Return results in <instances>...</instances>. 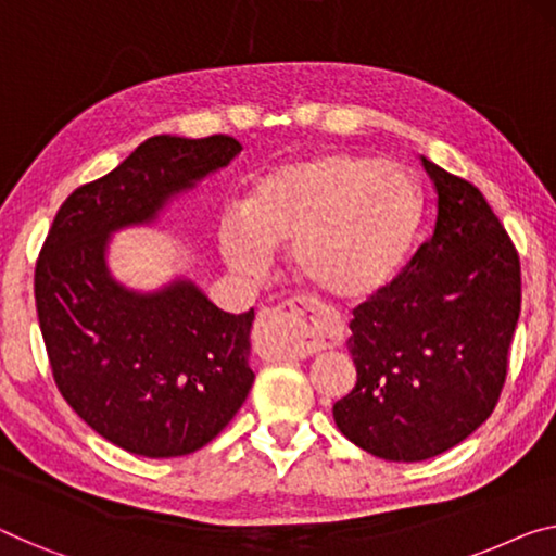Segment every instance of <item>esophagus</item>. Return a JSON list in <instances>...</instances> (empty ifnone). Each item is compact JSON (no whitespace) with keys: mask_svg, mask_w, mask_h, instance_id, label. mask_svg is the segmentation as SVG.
I'll return each instance as SVG.
<instances>
[{"mask_svg":"<svg viewBox=\"0 0 556 556\" xmlns=\"http://www.w3.org/2000/svg\"><path fill=\"white\" fill-rule=\"evenodd\" d=\"M256 346L271 359H306L342 339L344 327L306 300L264 306L256 317Z\"/></svg>","mask_w":556,"mask_h":556,"instance_id":"34e87169","label":"esophagus"}]
</instances>
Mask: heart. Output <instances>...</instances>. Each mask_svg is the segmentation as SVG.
<instances>
[{"instance_id": "b5f03b06", "label": "heart", "mask_w": 556, "mask_h": 556, "mask_svg": "<svg viewBox=\"0 0 556 556\" xmlns=\"http://www.w3.org/2000/svg\"><path fill=\"white\" fill-rule=\"evenodd\" d=\"M421 227V194L392 162L321 152L254 181L242 222L222 227V252L256 277L267 252L292 247L294 271L321 294L359 304L392 285Z\"/></svg>"}]
</instances>
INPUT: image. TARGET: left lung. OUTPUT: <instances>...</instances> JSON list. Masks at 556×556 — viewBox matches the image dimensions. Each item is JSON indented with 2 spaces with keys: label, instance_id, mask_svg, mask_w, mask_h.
Listing matches in <instances>:
<instances>
[{
  "label": "left lung",
  "instance_id": "obj_1",
  "mask_svg": "<svg viewBox=\"0 0 556 556\" xmlns=\"http://www.w3.org/2000/svg\"><path fill=\"white\" fill-rule=\"evenodd\" d=\"M437 192L432 237L354 309L357 384L334 404L350 442L421 462L482 427L507 379L521 309L519 254L484 194L421 156Z\"/></svg>",
  "mask_w": 556,
  "mask_h": 556
}]
</instances>
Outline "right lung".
Segmentation results:
<instances>
[{"label": "right lung", "instance_id": "obj_1", "mask_svg": "<svg viewBox=\"0 0 556 556\" xmlns=\"http://www.w3.org/2000/svg\"><path fill=\"white\" fill-rule=\"evenodd\" d=\"M235 137L147 139L56 212L35 271L39 329L66 404L106 442L149 459L210 444L254 384V309L222 312L197 281L154 292L114 279V231L154 225L174 197L225 169Z\"/></svg>", "mask_w": 556, "mask_h": 556}]
</instances>
